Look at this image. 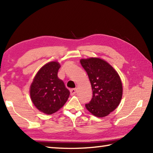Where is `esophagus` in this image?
<instances>
[{"instance_id":"1","label":"esophagus","mask_w":153,"mask_h":153,"mask_svg":"<svg viewBox=\"0 0 153 153\" xmlns=\"http://www.w3.org/2000/svg\"><path fill=\"white\" fill-rule=\"evenodd\" d=\"M76 92H77V89H72L70 90V94H71V95H75V94L76 93Z\"/></svg>"}]
</instances>
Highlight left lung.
Returning <instances> with one entry per match:
<instances>
[{"mask_svg": "<svg viewBox=\"0 0 153 153\" xmlns=\"http://www.w3.org/2000/svg\"><path fill=\"white\" fill-rule=\"evenodd\" d=\"M81 64L88 75L93 90V98L86 108L98 118H103L114 111L121 101L122 83L118 74L102 59H82Z\"/></svg>", "mask_w": 153, "mask_h": 153, "instance_id": "left-lung-1", "label": "left lung"}]
</instances>
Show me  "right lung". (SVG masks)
<instances>
[{
  "instance_id": "obj_1",
  "label": "right lung",
  "mask_w": 153,
  "mask_h": 153,
  "mask_svg": "<svg viewBox=\"0 0 153 153\" xmlns=\"http://www.w3.org/2000/svg\"><path fill=\"white\" fill-rule=\"evenodd\" d=\"M60 68L58 62H51L42 67L30 86V97L35 106L46 114L58 111L66 103L70 91L58 77Z\"/></svg>"
}]
</instances>
